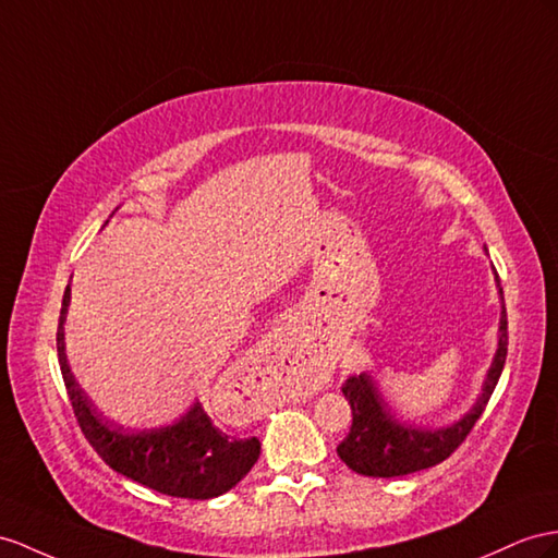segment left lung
<instances>
[{
  "instance_id": "1",
  "label": "left lung",
  "mask_w": 558,
  "mask_h": 558,
  "mask_svg": "<svg viewBox=\"0 0 558 558\" xmlns=\"http://www.w3.org/2000/svg\"><path fill=\"white\" fill-rule=\"evenodd\" d=\"M507 311H502V320H499V349L488 379H485L478 403L460 422L448 428H438V432H420V428L398 424L389 415L387 408H384L373 377L365 373L349 377L341 391H344L351 405L353 422L349 436L337 446L341 462L353 469L355 474L391 478L436 466L442 460H448L462 446L471 428H474V424L483 415L485 405H488L507 361Z\"/></svg>"
}]
</instances>
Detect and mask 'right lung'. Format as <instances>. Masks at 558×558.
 <instances>
[{
  "label": "right lung",
  "mask_w": 558,
  "mask_h": 558,
  "mask_svg": "<svg viewBox=\"0 0 558 558\" xmlns=\"http://www.w3.org/2000/svg\"><path fill=\"white\" fill-rule=\"evenodd\" d=\"M68 302L70 284L63 294L59 332H56L61 375L84 438L110 469L150 490L185 499L219 497L247 476V471L259 460V438H231L223 434L199 403L179 424L136 434L122 432L98 415L65 361L63 320Z\"/></svg>",
  "instance_id": "add662e5"
}]
</instances>
